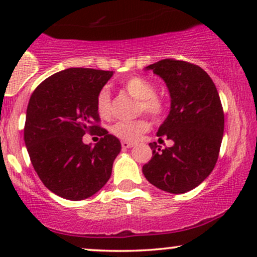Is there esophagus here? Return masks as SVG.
Segmentation results:
<instances>
[{
  "instance_id": "esophagus-1",
  "label": "esophagus",
  "mask_w": 257,
  "mask_h": 257,
  "mask_svg": "<svg viewBox=\"0 0 257 257\" xmlns=\"http://www.w3.org/2000/svg\"><path fill=\"white\" fill-rule=\"evenodd\" d=\"M133 146H134V144H133V143H128V141H122V147H123V150L132 149Z\"/></svg>"
}]
</instances>
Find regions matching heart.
<instances>
[{"instance_id":"1","label":"heart","mask_w":257,"mask_h":257,"mask_svg":"<svg viewBox=\"0 0 257 257\" xmlns=\"http://www.w3.org/2000/svg\"><path fill=\"white\" fill-rule=\"evenodd\" d=\"M126 93L139 100L138 111L146 112L153 118H161L167 110L164 100L156 95V88L151 82L140 76H133L123 83ZM96 110L101 117H107L111 112V93L108 88H101L96 95ZM150 129L146 118L134 120H118L111 126V133L120 140L135 141Z\"/></svg>"}]
</instances>
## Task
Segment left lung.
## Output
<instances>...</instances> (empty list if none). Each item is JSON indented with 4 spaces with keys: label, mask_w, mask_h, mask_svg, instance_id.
<instances>
[{
    "label": "left lung",
    "mask_w": 257,
    "mask_h": 257,
    "mask_svg": "<svg viewBox=\"0 0 257 257\" xmlns=\"http://www.w3.org/2000/svg\"><path fill=\"white\" fill-rule=\"evenodd\" d=\"M146 70L163 79L169 90L170 111L157 137L174 145L161 150L150 143L152 158L143 173L159 190L188 192L210 175L219 157L225 125L219 93L210 76L194 64L163 59Z\"/></svg>",
    "instance_id": "1"
}]
</instances>
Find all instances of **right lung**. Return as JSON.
<instances>
[{
    "label": "right lung",
    "instance_id": "right-lung-1",
    "mask_svg": "<svg viewBox=\"0 0 257 257\" xmlns=\"http://www.w3.org/2000/svg\"><path fill=\"white\" fill-rule=\"evenodd\" d=\"M113 71L71 67L54 73L32 93L24 140L43 185L59 197L82 200L104 187L120 152L119 140L98 125L96 95ZM85 132L102 137L85 146Z\"/></svg>",
    "mask_w": 257,
    "mask_h": 257
}]
</instances>
